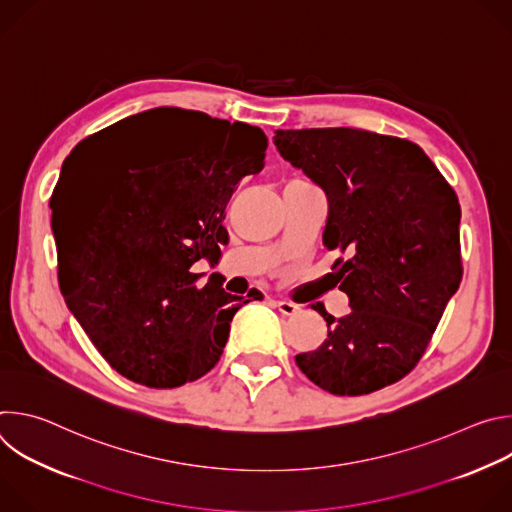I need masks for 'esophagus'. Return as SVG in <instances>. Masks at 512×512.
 I'll return each instance as SVG.
<instances>
[{"label": "esophagus", "mask_w": 512, "mask_h": 512, "mask_svg": "<svg viewBox=\"0 0 512 512\" xmlns=\"http://www.w3.org/2000/svg\"><path fill=\"white\" fill-rule=\"evenodd\" d=\"M273 304H275V308H277L283 316H294V314L300 312V306L291 304V302H285V300H275Z\"/></svg>", "instance_id": "1"}]
</instances>
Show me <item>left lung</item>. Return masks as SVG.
Returning <instances> with one entry per match:
<instances>
[{
  "mask_svg": "<svg viewBox=\"0 0 512 512\" xmlns=\"http://www.w3.org/2000/svg\"><path fill=\"white\" fill-rule=\"evenodd\" d=\"M283 160L328 198L324 245L350 312L312 306L328 338L296 356L332 395H369L409 375L462 281L460 204L417 143L350 127L277 129Z\"/></svg>",
  "mask_w": 512,
  "mask_h": 512,
  "instance_id": "8db88e82",
  "label": "left lung"
}]
</instances>
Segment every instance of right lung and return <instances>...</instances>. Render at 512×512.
<instances>
[{"mask_svg":"<svg viewBox=\"0 0 512 512\" xmlns=\"http://www.w3.org/2000/svg\"><path fill=\"white\" fill-rule=\"evenodd\" d=\"M154 111L160 129L143 141L117 143L113 127L83 139L50 208L70 312L119 375L174 389L214 367L251 302L227 294L216 273L202 285L192 265L221 255L227 204L263 170L267 137L200 111Z\"/></svg>","mask_w":512,"mask_h":512,"instance_id":"1","label":"right lung"}]
</instances>
